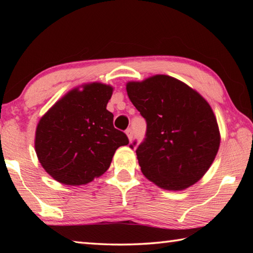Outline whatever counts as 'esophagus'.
Segmentation results:
<instances>
[{"label": "esophagus", "instance_id": "34e87169", "mask_svg": "<svg viewBox=\"0 0 253 253\" xmlns=\"http://www.w3.org/2000/svg\"><path fill=\"white\" fill-rule=\"evenodd\" d=\"M126 134H127L128 139H129V140H131L132 137H134V131H132L131 128H127V129H126Z\"/></svg>", "mask_w": 253, "mask_h": 253}]
</instances>
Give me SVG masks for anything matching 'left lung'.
<instances>
[{"label":"left lung","instance_id":"8db88e82","mask_svg":"<svg viewBox=\"0 0 253 253\" xmlns=\"http://www.w3.org/2000/svg\"><path fill=\"white\" fill-rule=\"evenodd\" d=\"M126 89L147 125L143 142L129 145L136 146L143 174L166 190L193 185L207 173L220 146L219 127L207 100L164 75L128 83Z\"/></svg>","mask_w":253,"mask_h":253}]
</instances>
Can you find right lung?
Instances as JSON below:
<instances>
[{"label":"right lung","instance_id":"right-lung-1","mask_svg":"<svg viewBox=\"0 0 253 253\" xmlns=\"http://www.w3.org/2000/svg\"><path fill=\"white\" fill-rule=\"evenodd\" d=\"M113 88L93 83L71 90L40 119L36 152L43 169L58 182L81 185L109 169L116 149L129 143L114 127L106 109Z\"/></svg>","mask_w":253,"mask_h":253}]
</instances>
